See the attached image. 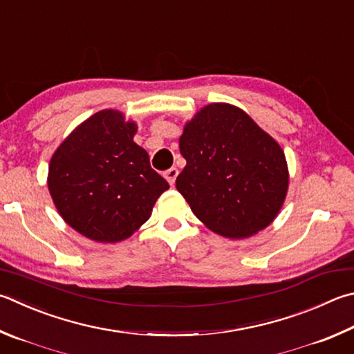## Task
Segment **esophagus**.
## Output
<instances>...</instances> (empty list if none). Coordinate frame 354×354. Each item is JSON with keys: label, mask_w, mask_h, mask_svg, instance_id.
<instances>
[{"label": "esophagus", "mask_w": 354, "mask_h": 354, "mask_svg": "<svg viewBox=\"0 0 354 354\" xmlns=\"http://www.w3.org/2000/svg\"><path fill=\"white\" fill-rule=\"evenodd\" d=\"M176 176H178V169H176V167H171V169H169L167 171H164V178L167 179V181H169V184H170V185L175 184V179H176Z\"/></svg>", "instance_id": "34e87169"}]
</instances>
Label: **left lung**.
<instances>
[{
	"instance_id": "obj_1",
	"label": "left lung",
	"mask_w": 354,
	"mask_h": 354,
	"mask_svg": "<svg viewBox=\"0 0 354 354\" xmlns=\"http://www.w3.org/2000/svg\"><path fill=\"white\" fill-rule=\"evenodd\" d=\"M187 160L176 189L199 221L227 239H246L274 221L288 192L280 145L240 108L212 104L184 127Z\"/></svg>"
}]
</instances>
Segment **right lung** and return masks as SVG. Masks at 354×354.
<instances>
[{"label":"right lung","mask_w":354,"mask_h":354,"mask_svg":"<svg viewBox=\"0 0 354 354\" xmlns=\"http://www.w3.org/2000/svg\"><path fill=\"white\" fill-rule=\"evenodd\" d=\"M136 130L122 113L102 110L77 127L50 159L48 187L55 207L89 240L128 239L170 187L133 140Z\"/></svg>","instance_id":"right-lung-1"}]
</instances>
